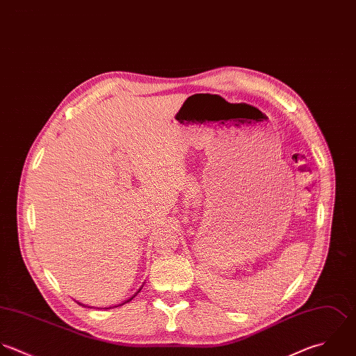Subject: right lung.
<instances>
[{"mask_svg":"<svg viewBox=\"0 0 356 356\" xmlns=\"http://www.w3.org/2000/svg\"><path fill=\"white\" fill-rule=\"evenodd\" d=\"M142 287H143V284H142ZM142 287H140V289H139V290H138V291H136V293H135L132 297H129L127 301H124V302H121V304H118V305H115V307H109V308H116V307H120V305H122V304H125V302H129V301H131V300H132V298H134V297H135V296H136V294H138V293L142 290ZM79 304H80V305H83V307H88V308H92V307H90V305H84V304H81V302H79ZM109 308H105V309H109Z\"/></svg>","mask_w":356,"mask_h":356,"instance_id":"1","label":"right lung"}]
</instances>
